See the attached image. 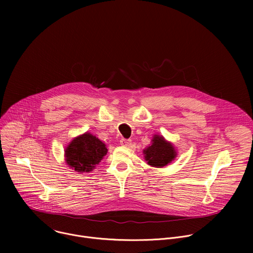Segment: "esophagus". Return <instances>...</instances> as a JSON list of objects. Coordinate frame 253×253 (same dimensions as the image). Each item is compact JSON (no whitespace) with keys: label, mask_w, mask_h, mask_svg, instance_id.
Instances as JSON below:
<instances>
[{"label":"esophagus","mask_w":253,"mask_h":253,"mask_svg":"<svg viewBox=\"0 0 253 253\" xmlns=\"http://www.w3.org/2000/svg\"><path fill=\"white\" fill-rule=\"evenodd\" d=\"M120 143H121V145H123V146H130L131 145V140L123 138V139H121Z\"/></svg>","instance_id":"obj_1"}]
</instances>
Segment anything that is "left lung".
I'll return each instance as SVG.
<instances>
[{
	"mask_svg": "<svg viewBox=\"0 0 253 253\" xmlns=\"http://www.w3.org/2000/svg\"><path fill=\"white\" fill-rule=\"evenodd\" d=\"M144 157L150 166L161 168L171 163L177 153L172 143L166 141L163 136L154 135L151 145L143 150Z\"/></svg>",
	"mask_w": 253,
	"mask_h": 253,
	"instance_id": "8db88e82",
	"label": "left lung"
}]
</instances>
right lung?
<instances>
[{
  "label": "right lung",
  "mask_w": 253,
  "mask_h": 253,
  "mask_svg": "<svg viewBox=\"0 0 253 253\" xmlns=\"http://www.w3.org/2000/svg\"><path fill=\"white\" fill-rule=\"evenodd\" d=\"M107 152L106 145L100 139L86 132L69 143L65 149V161L77 172H91Z\"/></svg>",
  "instance_id": "obj_1"
}]
</instances>
